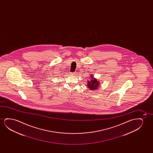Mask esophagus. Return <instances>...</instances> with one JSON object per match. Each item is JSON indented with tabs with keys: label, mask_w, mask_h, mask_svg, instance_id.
Here are the masks:
<instances>
[{
	"label": "esophagus",
	"mask_w": 153,
	"mask_h": 153,
	"mask_svg": "<svg viewBox=\"0 0 153 153\" xmlns=\"http://www.w3.org/2000/svg\"><path fill=\"white\" fill-rule=\"evenodd\" d=\"M71 74L72 75L75 76L76 74V73H71Z\"/></svg>",
	"instance_id": "34e87169"
}]
</instances>
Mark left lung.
I'll return each mask as SVG.
<instances>
[{
    "label": "left lung",
    "instance_id": "left-lung-1",
    "mask_svg": "<svg viewBox=\"0 0 153 153\" xmlns=\"http://www.w3.org/2000/svg\"><path fill=\"white\" fill-rule=\"evenodd\" d=\"M89 78H90V80H87V86L88 88L91 90H96L98 89L99 86L100 85L99 80L94 78L92 75H91Z\"/></svg>",
    "mask_w": 153,
    "mask_h": 153
}]
</instances>
